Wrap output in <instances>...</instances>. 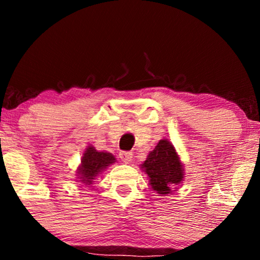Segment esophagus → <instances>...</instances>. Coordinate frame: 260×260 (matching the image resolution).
Returning a JSON list of instances; mask_svg holds the SVG:
<instances>
[{
	"instance_id": "obj_1",
	"label": "esophagus",
	"mask_w": 260,
	"mask_h": 260,
	"mask_svg": "<svg viewBox=\"0 0 260 260\" xmlns=\"http://www.w3.org/2000/svg\"><path fill=\"white\" fill-rule=\"evenodd\" d=\"M132 156H133V154L131 153V151H121L120 153L121 160L123 161L124 164H129L131 161H132Z\"/></svg>"
}]
</instances>
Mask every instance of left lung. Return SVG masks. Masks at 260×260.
<instances>
[{"label": "left lung", "mask_w": 260, "mask_h": 260, "mask_svg": "<svg viewBox=\"0 0 260 260\" xmlns=\"http://www.w3.org/2000/svg\"><path fill=\"white\" fill-rule=\"evenodd\" d=\"M140 166L148 175L151 189L161 196L172 193V187L183 180V165L168 139H161Z\"/></svg>", "instance_id": "1"}]
</instances>
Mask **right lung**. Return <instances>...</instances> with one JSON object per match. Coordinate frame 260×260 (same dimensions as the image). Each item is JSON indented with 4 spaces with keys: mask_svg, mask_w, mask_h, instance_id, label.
<instances>
[{
    "mask_svg": "<svg viewBox=\"0 0 260 260\" xmlns=\"http://www.w3.org/2000/svg\"><path fill=\"white\" fill-rule=\"evenodd\" d=\"M116 159L111 153L107 151H98L96 149L89 145L85 149L82 156V164L78 168L77 175L82 183L90 186L94 182L95 177L100 175L104 170L109 168L115 162Z\"/></svg>",
    "mask_w": 260,
    "mask_h": 260,
    "instance_id": "1",
    "label": "right lung"
}]
</instances>
